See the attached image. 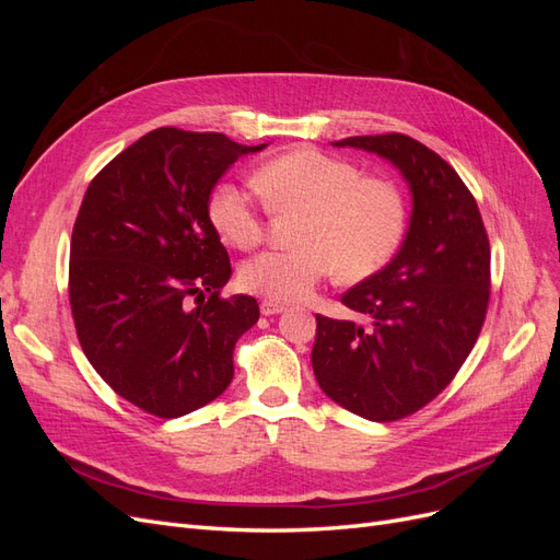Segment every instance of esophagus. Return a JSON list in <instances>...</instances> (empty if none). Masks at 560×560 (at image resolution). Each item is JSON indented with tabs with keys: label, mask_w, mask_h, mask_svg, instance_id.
<instances>
[{
	"label": "esophagus",
	"mask_w": 560,
	"mask_h": 560,
	"mask_svg": "<svg viewBox=\"0 0 560 560\" xmlns=\"http://www.w3.org/2000/svg\"><path fill=\"white\" fill-rule=\"evenodd\" d=\"M284 311V306L282 303H276V301H261V315H266V317H270V315H278V313H282Z\"/></svg>",
	"instance_id": "1"
}]
</instances>
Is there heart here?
<instances>
[{
    "label": "heart",
    "mask_w": 560,
    "mask_h": 560,
    "mask_svg": "<svg viewBox=\"0 0 560 560\" xmlns=\"http://www.w3.org/2000/svg\"><path fill=\"white\" fill-rule=\"evenodd\" d=\"M273 212H303L296 249L264 252L241 268L247 292L276 303L308 299L336 268L348 282L376 276L406 233V202L393 182L362 177L354 163L315 147H294L266 161L252 177ZM214 231L226 245L257 247L264 214L247 191L219 184L208 202Z\"/></svg>",
    "instance_id": "heart-1"
}]
</instances>
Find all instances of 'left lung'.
Segmentation results:
<instances>
[{
  "mask_svg": "<svg viewBox=\"0 0 560 560\" xmlns=\"http://www.w3.org/2000/svg\"><path fill=\"white\" fill-rule=\"evenodd\" d=\"M393 163L411 191L399 252L341 296L350 319L315 315V378L366 420H399L432 401L477 343L490 296V245L477 200L453 167L399 132L331 142Z\"/></svg>",
  "mask_w": 560,
  "mask_h": 560,
  "instance_id": "left-lung-1",
  "label": "left lung"
}]
</instances>
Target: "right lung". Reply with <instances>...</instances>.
Returning <instances> with one entry per match:
<instances>
[{
  "label": "right lung",
  "instance_id": "obj_1",
  "mask_svg": "<svg viewBox=\"0 0 560 560\" xmlns=\"http://www.w3.org/2000/svg\"><path fill=\"white\" fill-rule=\"evenodd\" d=\"M266 147L156 128L83 196L70 247L79 343L114 393L151 416L179 418L222 395L235 341L257 325V299L219 296L231 264L208 202L235 161Z\"/></svg>",
  "mask_w": 560,
  "mask_h": 560
}]
</instances>
